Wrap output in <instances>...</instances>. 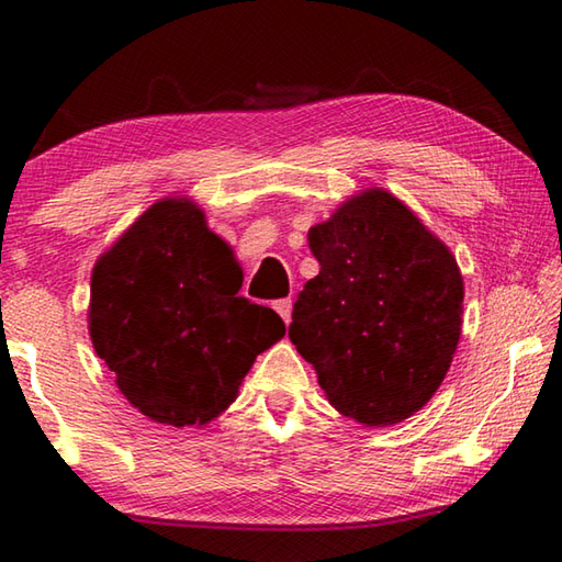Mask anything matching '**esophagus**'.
Masks as SVG:
<instances>
[{"mask_svg": "<svg viewBox=\"0 0 562 562\" xmlns=\"http://www.w3.org/2000/svg\"><path fill=\"white\" fill-rule=\"evenodd\" d=\"M274 310H278V315L284 319V325H290L292 319V300H278L274 302Z\"/></svg>", "mask_w": 562, "mask_h": 562, "instance_id": "obj_1", "label": "esophagus"}]
</instances>
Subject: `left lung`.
<instances>
[{
	"label": "left lung",
	"mask_w": 562,
	"mask_h": 562,
	"mask_svg": "<svg viewBox=\"0 0 562 562\" xmlns=\"http://www.w3.org/2000/svg\"><path fill=\"white\" fill-rule=\"evenodd\" d=\"M310 250L319 274L294 302L292 345L339 414L367 426L408 418L441 386L461 337L449 247L376 188L312 227Z\"/></svg>",
	"instance_id": "obj_1"
}]
</instances>
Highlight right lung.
Listing matches in <instances>:
<instances>
[{"label": "right lung", "instance_id": "add662e5", "mask_svg": "<svg viewBox=\"0 0 562 562\" xmlns=\"http://www.w3.org/2000/svg\"><path fill=\"white\" fill-rule=\"evenodd\" d=\"M240 288L231 247L186 198L150 205L97 262L93 349L140 414L201 426L233 402L255 357L284 335L278 312Z\"/></svg>", "mask_w": 562, "mask_h": 562}]
</instances>
